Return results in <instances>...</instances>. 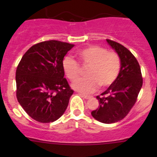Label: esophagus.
Returning a JSON list of instances; mask_svg holds the SVG:
<instances>
[{
  "label": "esophagus",
  "instance_id": "1",
  "mask_svg": "<svg viewBox=\"0 0 157 157\" xmlns=\"http://www.w3.org/2000/svg\"><path fill=\"white\" fill-rule=\"evenodd\" d=\"M80 95L82 96V97L83 98H85V99H89V98H90L91 97L90 96H89V95H85V94H80Z\"/></svg>",
  "mask_w": 157,
  "mask_h": 157
}]
</instances>
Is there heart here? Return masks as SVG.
I'll use <instances>...</instances> for the list:
<instances>
[{
    "label": "heart",
    "instance_id": "obj_1",
    "mask_svg": "<svg viewBox=\"0 0 157 157\" xmlns=\"http://www.w3.org/2000/svg\"><path fill=\"white\" fill-rule=\"evenodd\" d=\"M76 55L83 64L89 65L86 71L88 77L80 78L72 84V88L78 92L92 93L99 86L106 88L116 81L120 74V56L116 52L107 51L104 47L90 45L79 49ZM62 68L71 81H75L79 76V66L70 56L63 58Z\"/></svg>",
    "mask_w": 157,
    "mask_h": 157
}]
</instances>
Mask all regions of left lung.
I'll list each match as a JSON object with an SVG mask.
<instances>
[{"instance_id":"obj_1","label":"left lung","mask_w":157,"mask_h":157,"mask_svg":"<svg viewBox=\"0 0 157 157\" xmlns=\"http://www.w3.org/2000/svg\"><path fill=\"white\" fill-rule=\"evenodd\" d=\"M120 59V71L116 81L97 96L99 106L91 112L93 117L103 123H113L125 117L137 101L142 86L139 63L127 48L120 43L106 40Z\"/></svg>"}]
</instances>
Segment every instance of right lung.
Masks as SVG:
<instances>
[{
	"mask_svg": "<svg viewBox=\"0 0 157 157\" xmlns=\"http://www.w3.org/2000/svg\"><path fill=\"white\" fill-rule=\"evenodd\" d=\"M74 46L55 40L37 43L19 62L16 72V97L36 121H56L67 109L74 91L63 78L62 60Z\"/></svg>",
	"mask_w": 157,
	"mask_h": 157,
	"instance_id": "right-lung-1",
	"label": "right lung"
}]
</instances>
